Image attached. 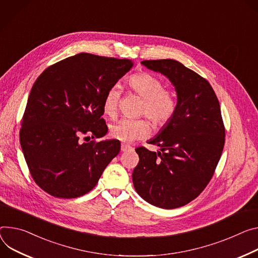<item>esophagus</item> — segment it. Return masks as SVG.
<instances>
[{
    "label": "esophagus",
    "instance_id": "esophagus-1",
    "mask_svg": "<svg viewBox=\"0 0 258 258\" xmlns=\"http://www.w3.org/2000/svg\"><path fill=\"white\" fill-rule=\"evenodd\" d=\"M130 150H133V147L127 145V144H121V151L122 152H125V151H130Z\"/></svg>",
    "mask_w": 258,
    "mask_h": 258
}]
</instances>
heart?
<instances>
[{"label":"heart","mask_w":258,"mask_h":258,"mask_svg":"<svg viewBox=\"0 0 258 258\" xmlns=\"http://www.w3.org/2000/svg\"><path fill=\"white\" fill-rule=\"evenodd\" d=\"M130 88L143 99L141 113L145 114L154 126L165 125L173 117L176 110V100L173 93L163 88L162 81L150 73L133 75L128 81ZM120 89L114 85L108 89L103 101V111L109 117H114L118 107ZM149 133V125L143 119H120L111 126L112 138L121 142H132L142 139Z\"/></svg>","instance_id":"1"}]
</instances>
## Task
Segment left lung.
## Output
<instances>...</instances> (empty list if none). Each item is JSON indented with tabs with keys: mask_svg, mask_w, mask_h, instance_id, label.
Listing matches in <instances>:
<instances>
[{
	"mask_svg": "<svg viewBox=\"0 0 258 258\" xmlns=\"http://www.w3.org/2000/svg\"><path fill=\"white\" fill-rule=\"evenodd\" d=\"M175 87L172 118L148 143L160 151L136 148L139 163L133 172L136 191L149 204L175 209L195 200L208 185L224 146L220 105L210 83L175 59L143 60Z\"/></svg>",
	"mask_w": 258,
	"mask_h": 258,
	"instance_id": "left-lung-1",
	"label": "left lung"
}]
</instances>
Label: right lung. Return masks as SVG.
Here are the masks:
<instances>
[{
  "label": "right lung",
  "instance_id": "1",
  "mask_svg": "<svg viewBox=\"0 0 258 258\" xmlns=\"http://www.w3.org/2000/svg\"><path fill=\"white\" fill-rule=\"evenodd\" d=\"M133 66L126 58L79 53L37 78L19 140L30 173L44 191L59 199L87 194L119 153L118 140H89L107 134L105 95Z\"/></svg>",
  "mask_w": 258,
  "mask_h": 258
}]
</instances>
